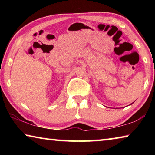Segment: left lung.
<instances>
[{"label": "left lung", "instance_id": "8db88e82", "mask_svg": "<svg viewBox=\"0 0 155 155\" xmlns=\"http://www.w3.org/2000/svg\"><path fill=\"white\" fill-rule=\"evenodd\" d=\"M133 103H134V102H133ZM133 103H131V104H133Z\"/></svg>", "mask_w": 155, "mask_h": 155}]
</instances>
